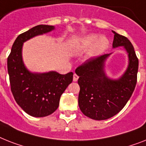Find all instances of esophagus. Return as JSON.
Segmentation results:
<instances>
[{
  "instance_id": "1",
  "label": "esophagus",
  "mask_w": 146,
  "mask_h": 146,
  "mask_svg": "<svg viewBox=\"0 0 146 146\" xmlns=\"http://www.w3.org/2000/svg\"><path fill=\"white\" fill-rule=\"evenodd\" d=\"M78 78H79V77H78V76L77 75V74H76L75 73H74V75H73V81H74V82L78 81Z\"/></svg>"
}]
</instances>
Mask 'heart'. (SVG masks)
I'll use <instances>...</instances> for the list:
<instances>
[{"instance_id": "1", "label": "heart", "mask_w": 146, "mask_h": 146, "mask_svg": "<svg viewBox=\"0 0 146 146\" xmlns=\"http://www.w3.org/2000/svg\"><path fill=\"white\" fill-rule=\"evenodd\" d=\"M110 40L106 36H100L96 33H90L76 40L72 44V52L80 54L90 49L87 53V59L97 57L108 48Z\"/></svg>"}]
</instances>
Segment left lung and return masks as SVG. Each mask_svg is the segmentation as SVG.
<instances>
[{"mask_svg": "<svg viewBox=\"0 0 146 146\" xmlns=\"http://www.w3.org/2000/svg\"><path fill=\"white\" fill-rule=\"evenodd\" d=\"M113 48L123 47L128 58L126 70L119 78L107 75L105 62L112 53L88 60L75 70L80 86L78 104L84 115L105 120L116 115L128 102L137 84L139 61L128 38L113 31Z\"/></svg>", "mask_w": 146, "mask_h": 146, "instance_id": "left-lung-1", "label": "left lung"}]
</instances>
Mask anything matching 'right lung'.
<instances>
[{
  "mask_svg": "<svg viewBox=\"0 0 146 146\" xmlns=\"http://www.w3.org/2000/svg\"><path fill=\"white\" fill-rule=\"evenodd\" d=\"M54 29V26L39 25L20 34L13 43L7 59L13 97L21 109L33 117H44L53 113L58 108L61 95L73 80L72 72L66 74L55 71L32 72L23 61L24 43Z\"/></svg>",
  "mask_w": 146,
  "mask_h": 146,
  "instance_id": "right-lung-1",
  "label": "right lung"
}]
</instances>
